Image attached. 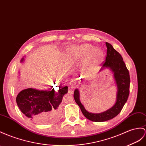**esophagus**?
Listing matches in <instances>:
<instances>
[{"instance_id":"esophagus-1","label":"esophagus","mask_w":146,"mask_h":146,"mask_svg":"<svg viewBox=\"0 0 146 146\" xmlns=\"http://www.w3.org/2000/svg\"><path fill=\"white\" fill-rule=\"evenodd\" d=\"M69 84L70 85L71 88H73V89L76 87V83H75V82H74L73 81H70V83H69Z\"/></svg>"}]
</instances>
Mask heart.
<instances>
[{"mask_svg": "<svg viewBox=\"0 0 146 146\" xmlns=\"http://www.w3.org/2000/svg\"><path fill=\"white\" fill-rule=\"evenodd\" d=\"M67 53L71 60L74 62H80L85 59L83 63L84 68L98 65L104 57L101 49L89 44L72 46L68 48Z\"/></svg>", "mask_w": 146, "mask_h": 146, "instance_id": "heart-1", "label": "heart"}]
</instances>
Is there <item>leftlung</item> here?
<instances>
[{
  "label": "left lung",
  "instance_id": "8db88e82",
  "mask_svg": "<svg viewBox=\"0 0 146 146\" xmlns=\"http://www.w3.org/2000/svg\"><path fill=\"white\" fill-rule=\"evenodd\" d=\"M107 56L106 61L102 63L101 69L109 68L113 73L114 79L117 86V99L113 107L107 110L99 113H93L88 111L80 100V92L78 89L74 92V99L80 107L82 113L88 119L95 122H102L115 117L122 110L126 102L129 93L130 77L121 55L109 43L106 42ZM82 80V79H81Z\"/></svg>",
  "mask_w": 146,
  "mask_h": 146
}]
</instances>
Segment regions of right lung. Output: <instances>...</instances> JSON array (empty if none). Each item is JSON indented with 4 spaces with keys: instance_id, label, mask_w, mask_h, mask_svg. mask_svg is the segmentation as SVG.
<instances>
[{
    "instance_id": "add662e5",
    "label": "right lung",
    "mask_w": 146,
    "mask_h": 146,
    "mask_svg": "<svg viewBox=\"0 0 146 146\" xmlns=\"http://www.w3.org/2000/svg\"><path fill=\"white\" fill-rule=\"evenodd\" d=\"M23 60L24 58H22L21 62ZM58 87L57 91L54 88L48 91H40L33 88L23 89L17 96V106L26 117L37 123H53L59 117L60 104L63 96L68 92L66 86Z\"/></svg>"
}]
</instances>
